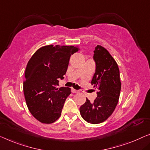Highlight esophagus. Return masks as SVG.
I'll list each match as a JSON object with an SVG mask.
<instances>
[{
  "mask_svg": "<svg viewBox=\"0 0 150 150\" xmlns=\"http://www.w3.org/2000/svg\"><path fill=\"white\" fill-rule=\"evenodd\" d=\"M71 91H72L73 93H79V90H77V89H75L73 88L71 89Z\"/></svg>",
  "mask_w": 150,
  "mask_h": 150,
  "instance_id": "34e87169",
  "label": "esophagus"
}]
</instances>
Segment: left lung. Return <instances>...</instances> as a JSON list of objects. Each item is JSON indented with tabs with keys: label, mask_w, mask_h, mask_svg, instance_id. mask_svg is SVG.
Listing matches in <instances>:
<instances>
[{
	"label": "left lung",
	"mask_w": 150,
	"mask_h": 150,
	"mask_svg": "<svg viewBox=\"0 0 150 150\" xmlns=\"http://www.w3.org/2000/svg\"><path fill=\"white\" fill-rule=\"evenodd\" d=\"M93 52L96 72L91 83L98 89L97 98L93 103L86 98L79 111L86 121L98 124L105 121L115 110L119 99L121 83L118 64L108 51L97 45Z\"/></svg>",
	"instance_id": "left-lung-1"
}]
</instances>
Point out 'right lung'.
Masks as SVG:
<instances>
[{
    "label": "right lung",
    "mask_w": 150,
    "mask_h": 150,
    "mask_svg": "<svg viewBox=\"0 0 150 150\" xmlns=\"http://www.w3.org/2000/svg\"><path fill=\"white\" fill-rule=\"evenodd\" d=\"M79 50L73 46L48 45L31 57L25 71L23 92L31 114L42 123L50 124L61 117L71 88H57L63 79L71 55Z\"/></svg>",
    "instance_id": "right-lung-1"
}]
</instances>
